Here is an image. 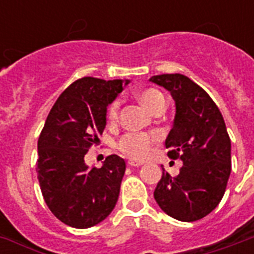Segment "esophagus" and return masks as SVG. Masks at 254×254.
Segmentation results:
<instances>
[{"label": "esophagus", "mask_w": 254, "mask_h": 254, "mask_svg": "<svg viewBox=\"0 0 254 254\" xmlns=\"http://www.w3.org/2000/svg\"><path fill=\"white\" fill-rule=\"evenodd\" d=\"M127 165H129V166H130V167H138V166H141L142 163L137 162V161H133V159H130V161H127Z\"/></svg>", "instance_id": "esophagus-1"}]
</instances>
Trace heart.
Instances as JSON below:
<instances>
[{
    "label": "heart",
    "instance_id": "heart-1",
    "mask_svg": "<svg viewBox=\"0 0 254 254\" xmlns=\"http://www.w3.org/2000/svg\"><path fill=\"white\" fill-rule=\"evenodd\" d=\"M138 99L142 103V105L146 108L147 111L154 113L159 109L166 105V99L165 96L155 88H147L138 92ZM120 109V101L115 100L109 104L107 111V120L109 123H113L117 120ZM154 143V139L151 138L150 135L143 134V133H127L123 135L121 139L117 143V149H119L123 154L131 159H145L147 155L150 154L151 146Z\"/></svg>",
    "mask_w": 254,
    "mask_h": 254
}]
</instances>
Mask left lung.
Instances as JSON below:
<instances>
[{"label": "left lung", "mask_w": 254, "mask_h": 254, "mask_svg": "<svg viewBox=\"0 0 254 254\" xmlns=\"http://www.w3.org/2000/svg\"><path fill=\"white\" fill-rule=\"evenodd\" d=\"M150 81L166 88L175 100L177 113L165 145L169 158L183 161L177 177L163 169L154 199L177 220H200L220 203L231 175L224 119L208 93L185 75L163 73Z\"/></svg>", "instance_id": "1"}]
</instances>
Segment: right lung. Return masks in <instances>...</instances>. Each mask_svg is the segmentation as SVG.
<instances>
[{"label": "right lung", "mask_w": 254, "mask_h": 254, "mask_svg": "<svg viewBox=\"0 0 254 254\" xmlns=\"http://www.w3.org/2000/svg\"><path fill=\"white\" fill-rule=\"evenodd\" d=\"M123 84L91 76L77 79L58 97L39 134L37 173L42 195L54 216L73 228L99 224L119 199L125 161L112 154L103 167L88 169L84 155L100 142L108 104Z\"/></svg>", "instance_id": "obj_1"}]
</instances>
